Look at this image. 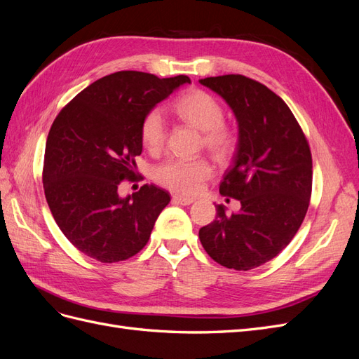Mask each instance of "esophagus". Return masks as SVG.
<instances>
[{"label":"esophagus","instance_id":"1","mask_svg":"<svg viewBox=\"0 0 359 359\" xmlns=\"http://www.w3.org/2000/svg\"><path fill=\"white\" fill-rule=\"evenodd\" d=\"M172 202L177 205H190L194 202L193 198H186V196H180V194H173L172 196Z\"/></svg>","mask_w":359,"mask_h":359}]
</instances>
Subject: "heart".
I'll list each match as a JSON object with an SVG mask.
<instances>
[{"mask_svg":"<svg viewBox=\"0 0 359 359\" xmlns=\"http://www.w3.org/2000/svg\"><path fill=\"white\" fill-rule=\"evenodd\" d=\"M172 111L182 121L202 132L205 148L224 161L235 151L238 136L226 123L223 106L202 90H190L173 102ZM166 139L165 119L157 109L149 111L140 123V142L149 151H158ZM212 165L206 158H172L154 170V178L163 187L180 194H194L211 178Z\"/></svg>","mask_w":359,"mask_h":359,"instance_id":"1","label":"heart"}]
</instances>
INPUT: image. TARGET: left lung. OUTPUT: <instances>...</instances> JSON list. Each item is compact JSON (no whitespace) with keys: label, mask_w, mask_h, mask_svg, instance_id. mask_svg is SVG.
I'll return each instance as SVG.
<instances>
[{"label":"left lung","mask_w":359,"mask_h":359,"mask_svg":"<svg viewBox=\"0 0 359 359\" xmlns=\"http://www.w3.org/2000/svg\"><path fill=\"white\" fill-rule=\"evenodd\" d=\"M199 82L223 97L238 121L233 165L224 173L220 193L241 202V210L231 215L217 205L215 220L202 227L199 238L217 264L248 271L276 257L307 214L310 147L289 106L264 83L243 74Z\"/></svg>","instance_id":"obj_1"}]
</instances>
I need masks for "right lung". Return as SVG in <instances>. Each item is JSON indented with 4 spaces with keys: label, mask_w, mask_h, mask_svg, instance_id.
Returning a JSON list of instances; mask_svg holds the SVG:
<instances>
[{
    "label": "right lung",
    "mask_w": 359,
    "mask_h": 359,
    "mask_svg": "<svg viewBox=\"0 0 359 359\" xmlns=\"http://www.w3.org/2000/svg\"><path fill=\"white\" fill-rule=\"evenodd\" d=\"M189 76L160 79L124 70L86 86L53 121L45 149L43 189L61 232L99 262L114 264L142 250L170 196L153 184L121 198L142 153L140 123Z\"/></svg>",
    "instance_id": "add662e5"
}]
</instances>
